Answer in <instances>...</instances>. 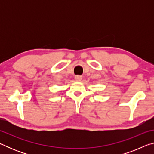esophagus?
<instances>
[{"instance_id": "esophagus-1", "label": "esophagus", "mask_w": 154, "mask_h": 154, "mask_svg": "<svg viewBox=\"0 0 154 154\" xmlns=\"http://www.w3.org/2000/svg\"><path fill=\"white\" fill-rule=\"evenodd\" d=\"M75 79L76 81H81L82 79V77L80 76V75H77V76H75Z\"/></svg>"}]
</instances>
